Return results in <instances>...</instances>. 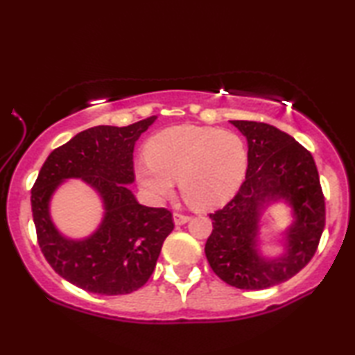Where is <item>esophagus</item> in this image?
Returning a JSON list of instances; mask_svg holds the SVG:
<instances>
[{"instance_id": "34e87169", "label": "esophagus", "mask_w": 355, "mask_h": 355, "mask_svg": "<svg viewBox=\"0 0 355 355\" xmlns=\"http://www.w3.org/2000/svg\"><path fill=\"white\" fill-rule=\"evenodd\" d=\"M172 218H173V224H175V225H183L191 219L189 216L182 214V213H173Z\"/></svg>"}]
</instances>
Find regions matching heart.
I'll use <instances>...</instances> for the list:
<instances>
[{"mask_svg": "<svg viewBox=\"0 0 355 355\" xmlns=\"http://www.w3.org/2000/svg\"><path fill=\"white\" fill-rule=\"evenodd\" d=\"M136 163V180L153 202L173 194L175 180L184 200L196 209H214L236 194L248 172L243 137L197 125H177L156 133Z\"/></svg>", "mask_w": 355, "mask_h": 355, "instance_id": "heart-1", "label": "heart"}]
</instances>
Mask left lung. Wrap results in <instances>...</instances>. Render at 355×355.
Here are the masks:
<instances>
[{
    "label": "left lung",
    "mask_w": 355,
    "mask_h": 355,
    "mask_svg": "<svg viewBox=\"0 0 355 355\" xmlns=\"http://www.w3.org/2000/svg\"><path fill=\"white\" fill-rule=\"evenodd\" d=\"M248 139L245 180L227 205L209 214L213 232L205 255L214 274L239 290H264L296 275L315 255L326 225V207L315 159L307 148L272 125L230 120ZM275 202L292 208L281 236L284 252L257 248L263 214Z\"/></svg>",
    "instance_id": "left-lung-1"
}]
</instances>
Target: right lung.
<instances>
[{"label":"right lung","instance_id":"1","mask_svg":"<svg viewBox=\"0 0 355 355\" xmlns=\"http://www.w3.org/2000/svg\"><path fill=\"white\" fill-rule=\"evenodd\" d=\"M155 120L152 116L128 127L98 125L81 131L53 150L33 186L42 254L61 277L83 290L106 296L139 290L173 230L169 209L141 205L128 188L135 182V144ZM71 178L91 185L104 203L98 230L83 240L62 236L49 214L52 194Z\"/></svg>","mask_w":355,"mask_h":355}]
</instances>
